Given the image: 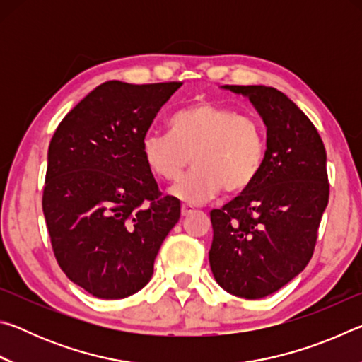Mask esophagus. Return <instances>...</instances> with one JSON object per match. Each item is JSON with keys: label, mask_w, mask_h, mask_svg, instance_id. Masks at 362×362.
<instances>
[{"label": "esophagus", "mask_w": 362, "mask_h": 362, "mask_svg": "<svg viewBox=\"0 0 362 362\" xmlns=\"http://www.w3.org/2000/svg\"><path fill=\"white\" fill-rule=\"evenodd\" d=\"M180 212H182V216L185 217V216H189V214L193 212V207L192 206H188V204H183L182 206V209H180Z\"/></svg>", "instance_id": "1"}]
</instances>
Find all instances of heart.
I'll return each mask as SVG.
<instances>
[{
    "label": "heart",
    "instance_id": "b5f03b06",
    "mask_svg": "<svg viewBox=\"0 0 362 362\" xmlns=\"http://www.w3.org/2000/svg\"><path fill=\"white\" fill-rule=\"evenodd\" d=\"M265 151L260 121L209 100L170 116L169 136L148 134L142 140L145 166L159 180H177L192 159L193 169L169 189L173 198L189 204L204 203L222 188L244 192L259 177Z\"/></svg>",
    "mask_w": 362,
    "mask_h": 362
}]
</instances>
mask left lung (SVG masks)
<instances>
[{"label":"left lung","instance_id":"obj_1","mask_svg":"<svg viewBox=\"0 0 362 362\" xmlns=\"http://www.w3.org/2000/svg\"><path fill=\"white\" fill-rule=\"evenodd\" d=\"M222 88L252 103L267 127V151L252 185L211 212L209 263L222 289L255 300L308 265L329 201L327 156L313 122L281 90Z\"/></svg>","mask_w":362,"mask_h":362}]
</instances>
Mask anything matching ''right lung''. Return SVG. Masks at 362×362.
<instances>
[{
  "label": "right lung",
  "instance_id": "obj_1",
  "mask_svg": "<svg viewBox=\"0 0 362 362\" xmlns=\"http://www.w3.org/2000/svg\"><path fill=\"white\" fill-rule=\"evenodd\" d=\"M182 83L107 81L60 121L47 150L45 212L54 255L94 297L148 284L180 201L161 196L142 159L153 119Z\"/></svg>",
  "mask_w": 362,
  "mask_h": 362
}]
</instances>
